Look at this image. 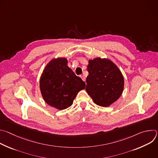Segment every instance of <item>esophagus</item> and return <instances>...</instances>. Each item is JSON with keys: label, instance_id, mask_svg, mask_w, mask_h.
Wrapping results in <instances>:
<instances>
[{"label": "esophagus", "instance_id": "1", "mask_svg": "<svg viewBox=\"0 0 158 158\" xmlns=\"http://www.w3.org/2000/svg\"><path fill=\"white\" fill-rule=\"evenodd\" d=\"M81 79H82V81H84V82L85 81V77L84 76H81Z\"/></svg>", "mask_w": 158, "mask_h": 158}]
</instances>
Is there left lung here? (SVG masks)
<instances>
[{"mask_svg": "<svg viewBox=\"0 0 158 158\" xmlns=\"http://www.w3.org/2000/svg\"><path fill=\"white\" fill-rule=\"evenodd\" d=\"M89 75L86 78L85 91L94 102L102 107H109L121 96L124 77L118 67L107 58L89 59Z\"/></svg>", "mask_w": 158, "mask_h": 158, "instance_id": "obj_1", "label": "left lung"}]
</instances>
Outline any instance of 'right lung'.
<instances>
[{"mask_svg": "<svg viewBox=\"0 0 158 158\" xmlns=\"http://www.w3.org/2000/svg\"><path fill=\"white\" fill-rule=\"evenodd\" d=\"M39 87L43 99L48 105L59 110L70 107L85 82L76 76L67 66V59L57 57L51 59L41 74Z\"/></svg>", "mask_w": 158, "mask_h": 158, "instance_id": "add662e5", "label": "right lung"}]
</instances>
